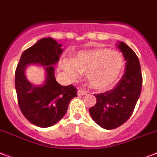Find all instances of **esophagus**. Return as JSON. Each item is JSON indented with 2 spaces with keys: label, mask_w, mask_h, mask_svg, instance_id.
I'll list each match as a JSON object with an SVG mask.
<instances>
[{
  "label": "esophagus",
  "mask_w": 157,
  "mask_h": 157,
  "mask_svg": "<svg viewBox=\"0 0 157 157\" xmlns=\"http://www.w3.org/2000/svg\"><path fill=\"white\" fill-rule=\"evenodd\" d=\"M86 94H87L86 90H82V89H78V95H79V96H81V95H85Z\"/></svg>",
  "instance_id": "34e87169"
}]
</instances>
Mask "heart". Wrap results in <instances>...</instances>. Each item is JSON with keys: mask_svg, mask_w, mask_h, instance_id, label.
Listing matches in <instances>:
<instances>
[{"mask_svg": "<svg viewBox=\"0 0 157 157\" xmlns=\"http://www.w3.org/2000/svg\"><path fill=\"white\" fill-rule=\"evenodd\" d=\"M61 67L71 79H77L81 73H86L91 87L106 90L114 86L120 78L124 60L118 51L99 48L80 51L74 59L64 58Z\"/></svg>", "mask_w": 157, "mask_h": 157, "instance_id": "obj_1", "label": "heart"}]
</instances>
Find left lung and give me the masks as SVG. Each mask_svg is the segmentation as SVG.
Returning <instances> with one entry per match:
<instances>
[{"label":"left lung","instance_id":"1","mask_svg":"<svg viewBox=\"0 0 157 157\" xmlns=\"http://www.w3.org/2000/svg\"><path fill=\"white\" fill-rule=\"evenodd\" d=\"M125 63V72L116 87L94 94L96 103L89 109L90 116L101 128L111 130L121 126L132 116L142 87V74L139 59L128 45L120 41Z\"/></svg>","mask_w":157,"mask_h":157}]
</instances>
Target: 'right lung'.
<instances>
[{
  "label": "right lung",
  "instance_id": "add662e5",
  "mask_svg": "<svg viewBox=\"0 0 157 157\" xmlns=\"http://www.w3.org/2000/svg\"><path fill=\"white\" fill-rule=\"evenodd\" d=\"M62 45L51 37L41 38L22 53L15 71V87L21 111L31 124L48 128L58 123L65 116L71 100L77 97L73 85L61 86L54 77L53 66L63 53ZM29 64L45 67L48 74L45 84L34 86L24 75Z\"/></svg>",
  "mask_w": 157,
  "mask_h": 157
}]
</instances>
